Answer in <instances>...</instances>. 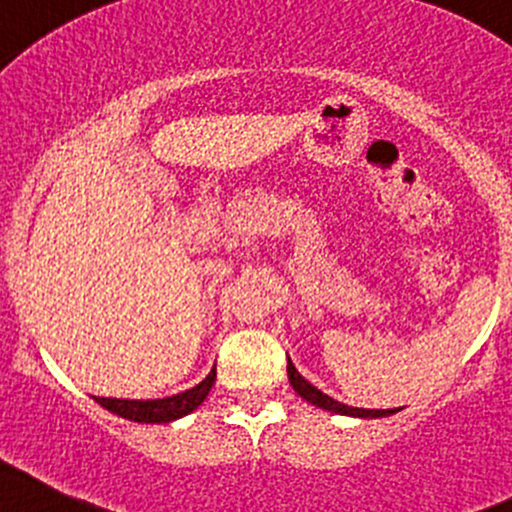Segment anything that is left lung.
Masks as SVG:
<instances>
[{"instance_id": "obj_1", "label": "left lung", "mask_w": 512, "mask_h": 512, "mask_svg": "<svg viewBox=\"0 0 512 512\" xmlns=\"http://www.w3.org/2000/svg\"><path fill=\"white\" fill-rule=\"evenodd\" d=\"M286 374H289V381H291V386H294V391L299 393L301 398H306L308 403H313V406L323 408V411L340 413V415H355V418H386V415L396 413V408H386V411H369V408H352V406H345V403L335 401V398H330L328 393H323L313 384H308V381L299 374V369L294 367V362H291V359H289V364H286Z\"/></svg>"}]
</instances>
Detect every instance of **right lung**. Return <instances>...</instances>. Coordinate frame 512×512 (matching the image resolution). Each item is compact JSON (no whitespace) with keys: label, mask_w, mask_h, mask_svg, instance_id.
<instances>
[{"label":"right lung","mask_w":512,"mask_h":512,"mask_svg":"<svg viewBox=\"0 0 512 512\" xmlns=\"http://www.w3.org/2000/svg\"><path fill=\"white\" fill-rule=\"evenodd\" d=\"M213 381H216V369H211V374L206 376L201 384H196L194 389L177 393V396L167 398H155V401H128V398H97L94 401L99 406H104L106 411L121 415V418L133 420V423H172V420L184 418L204 403V398L209 396Z\"/></svg>","instance_id":"1"}]
</instances>
